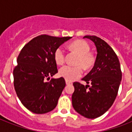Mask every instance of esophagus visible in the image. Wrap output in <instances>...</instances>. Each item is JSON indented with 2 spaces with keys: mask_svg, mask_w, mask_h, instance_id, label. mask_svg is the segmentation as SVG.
Segmentation results:
<instances>
[{
  "mask_svg": "<svg viewBox=\"0 0 132 132\" xmlns=\"http://www.w3.org/2000/svg\"><path fill=\"white\" fill-rule=\"evenodd\" d=\"M66 85H71L72 84V82H70V81H69L68 80H66Z\"/></svg>",
  "mask_w": 132,
  "mask_h": 132,
  "instance_id": "1",
  "label": "esophagus"
}]
</instances>
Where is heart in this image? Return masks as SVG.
<instances>
[{
	"label": "heart",
	"instance_id": "1",
	"mask_svg": "<svg viewBox=\"0 0 132 132\" xmlns=\"http://www.w3.org/2000/svg\"><path fill=\"white\" fill-rule=\"evenodd\" d=\"M70 48L79 54L77 64L79 66H72L66 65L60 69V76L66 80L72 81L81 76L83 73L82 66L84 69H89L93 66L95 62V57L90 53V46L85 40H78L72 42ZM54 59L58 65H62L65 62V51L62 46L58 47L54 53ZM81 65V66L79 65Z\"/></svg>",
	"mask_w": 132,
	"mask_h": 132
}]
</instances>
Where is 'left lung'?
I'll return each instance as SVG.
<instances>
[{"label":"left lung","instance_id":"left-lung-1","mask_svg":"<svg viewBox=\"0 0 132 132\" xmlns=\"http://www.w3.org/2000/svg\"><path fill=\"white\" fill-rule=\"evenodd\" d=\"M94 42L97 55L94 67L82 79L90 85L74 82L72 104L77 112L88 119H96L112 105L122 78L117 54L106 42L95 36H86Z\"/></svg>","mask_w":132,"mask_h":132}]
</instances>
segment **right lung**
<instances>
[{"mask_svg": "<svg viewBox=\"0 0 132 132\" xmlns=\"http://www.w3.org/2000/svg\"><path fill=\"white\" fill-rule=\"evenodd\" d=\"M72 37L40 35L24 46L13 69V85L23 105L35 114L53 110L66 86L63 77L51 79L58 72L54 53Z\"/></svg>", "mask_w": 132, "mask_h": 132, "instance_id": "obj_1", "label": "right lung"}]
</instances>
